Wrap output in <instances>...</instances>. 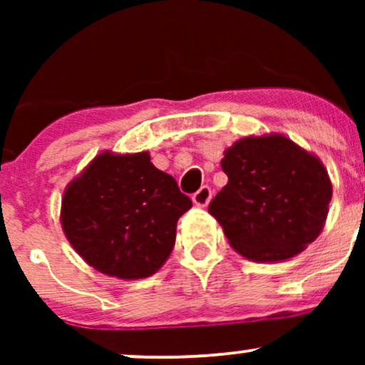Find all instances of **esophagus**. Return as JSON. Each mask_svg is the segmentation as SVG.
<instances>
[{"label":"esophagus","instance_id":"34e87169","mask_svg":"<svg viewBox=\"0 0 365 365\" xmlns=\"http://www.w3.org/2000/svg\"><path fill=\"white\" fill-rule=\"evenodd\" d=\"M211 197H212L211 188H209L207 185H204V187H200L194 195H192V200H194L195 206L204 207V206H207L209 200H211Z\"/></svg>","mask_w":365,"mask_h":365}]
</instances>
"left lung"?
Returning a JSON list of instances; mask_svg holds the SVG:
<instances>
[{"label": "left lung", "mask_w": 365, "mask_h": 365, "mask_svg": "<svg viewBox=\"0 0 365 365\" xmlns=\"http://www.w3.org/2000/svg\"><path fill=\"white\" fill-rule=\"evenodd\" d=\"M228 183L209 204L230 245L257 262L290 259L317 238L331 182L322 163L283 135L245 137L225 153Z\"/></svg>", "instance_id": "obj_1"}]
</instances>
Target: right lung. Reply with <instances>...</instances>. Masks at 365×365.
Returning a JSON list of instances; mask_svg holds the SVG:
<instances>
[{
    "mask_svg": "<svg viewBox=\"0 0 365 365\" xmlns=\"http://www.w3.org/2000/svg\"><path fill=\"white\" fill-rule=\"evenodd\" d=\"M190 207L175 178L159 171L148 153H103L65 190L61 226L92 267L139 279L168 259L178 217Z\"/></svg>",
    "mask_w": 365,
    "mask_h": 365,
    "instance_id": "1",
    "label": "right lung"
}]
</instances>
